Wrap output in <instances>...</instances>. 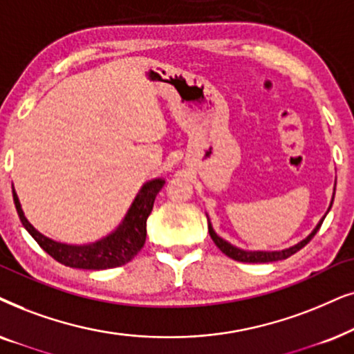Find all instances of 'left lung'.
I'll return each instance as SVG.
<instances>
[{
    "mask_svg": "<svg viewBox=\"0 0 354 354\" xmlns=\"http://www.w3.org/2000/svg\"><path fill=\"white\" fill-rule=\"evenodd\" d=\"M332 202H333V199H332ZM330 207H328V210H330ZM324 218H325V215L322 216V220L319 221V225L315 226L314 232L310 233L308 238L303 239V241L298 243V244H295V246H291L288 249H283V251H272V252H268V251H243V249L234 248L230 243H226L225 239H221L218 234L214 232V228H212L210 223H209V233H210V238L214 239V243L216 244V248H218L223 254H226V256H228V257L234 259V261H238V262H252V263H257V262H275V261H283V259H288L290 256H293L295 252H298L299 249H303L306 244H308L310 239L314 238V234L319 232V228H320V225H322Z\"/></svg>",
    "mask_w": 354,
    "mask_h": 354,
    "instance_id": "left-lung-1",
    "label": "left lung"
}]
</instances>
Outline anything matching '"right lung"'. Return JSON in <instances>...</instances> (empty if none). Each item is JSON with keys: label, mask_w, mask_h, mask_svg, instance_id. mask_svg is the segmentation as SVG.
<instances>
[{"label": "right lung", "mask_w": 354, "mask_h": 354, "mask_svg": "<svg viewBox=\"0 0 354 354\" xmlns=\"http://www.w3.org/2000/svg\"><path fill=\"white\" fill-rule=\"evenodd\" d=\"M165 185L162 178L145 183L139 194L131 205L121 225L100 241L74 246L53 241L37 232L26 218L21 209V202L17 199L16 191L12 189V199L16 205L17 215L22 225L32 234V238L39 243V246L48 252L55 261L73 268H87V270H103V268H115L124 266L138 256V252L144 248L145 236H147V218L153 209L155 197Z\"/></svg>", "instance_id": "obj_1"}]
</instances>
